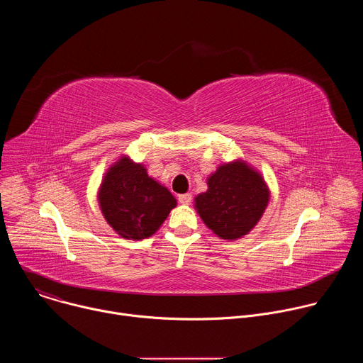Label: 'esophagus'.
Returning a JSON list of instances; mask_svg holds the SVG:
<instances>
[{
	"mask_svg": "<svg viewBox=\"0 0 363 363\" xmlns=\"http://www.w3.org/2000/svg\"><path fill=\"white\" fill-rule=\"evenodd\" d=\"M191 199H192L191 194H181V195H178V201L181 203H184V205H188L191 202Z\"/></svg>",
	"mask_w": 363,
	"mask_h": 363,
	"instance_id": "esophagus-1",
	"label": "esophagus"
}]
</instances>
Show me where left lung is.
I'll return each mask as SVG.
<instances>
[{"label":"left lung","instance_id":"left-lung-1","mask_svg":"<svg viewBox=\"0 0 363 363\" xmlns=\"http://www.w3.org/2000/svg\"><path fill=\"white\" fill-rule=\"evenodd\" d=\"M208 189L194 199V206L217 237L234 241L247 235L263 217L270 189L263 175L242 160L225 162L206 179Z\"/></svg>","mask_w":363,"mask_h":363}]
</instances>
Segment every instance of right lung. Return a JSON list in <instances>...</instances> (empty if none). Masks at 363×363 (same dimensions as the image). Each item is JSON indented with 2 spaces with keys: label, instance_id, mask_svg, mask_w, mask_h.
Masks as SVG:
<instances>
[{
  "label": "right lung",
  "instance_id": "right-lung-1",
  "mask_svg": "<svg viewBox=\"0 0 363 363\" xmlns=\"http://www.w3.org/2000/svg\"><path fill=\"white\" fill-rule=\"evenodd\" d=\"M100 211L122 238L139 241L153 235L177 206L167 186L147 175L143 164L126 155L111 165L97 192Z\"/></svg>",
  "mask_w": 363,
  "mask_h": 363
}]
</instances>
